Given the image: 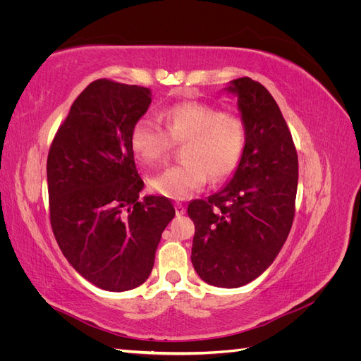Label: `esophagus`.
<instances>
[{"label": "esophagus", "mask_w": 361, "mask_h": 361, "mask_svg": "<svg viewBox=\"0 0 361 361\" xmlns=\"http://www.w3.org/2000/svg\"><path fill=\"white\" fill-rule=\"evenodd\" d=\"M174 211H176V215L179 216V215H183L187 209H185V206L182 203H176L174 204Z\"/></svg>", "instance_id": "obj_1"}]
</instances>
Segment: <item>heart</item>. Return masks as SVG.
Wrapping results in <instances>:
<instances>
[{"label":"heart","instance_id":"obj_1","mask_svg":"<svg viewBox=\"0 0 361 361\" xmlns=\"http://www.w3.org/2000/svg\"><path fill=\"white\" fill-rule=\"evenodd\" d=\"M166 129L140 118L130 129L129 143L137 159L157 166L166 159L173 143L183 145L178 166L169 167L152 179V188L164 197L185 200L200 191L209 174L220 182L238 169L247 146V128L236 114L203 102H180L164 111Z\"/></svg>","mask_w":361,"mask_h":361}]
</instances>
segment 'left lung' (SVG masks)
I'll return each mask as SVG.
<instances>
[{"instance_id": "left-lung-1", "label": "left lung", "mask_w": 361, "mask_h": 361, "mask_svg": "<svg viewBox=\"0 0 361 361\" xmlns=\"http://www.w3.org/2000/svg\"><path fill=\"white\" fill-rule=\"evenodd\" d=\"M238 97L247 128L244 157L224 188L188 204L195 233L191 262L207 285L233 289L276 260L290 232L298 157L274 97L248 76L224 89Z\"/></svg>"}]
</instances>
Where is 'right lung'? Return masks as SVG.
Wrapping results in <instances>:
<instances>
[{
    "instance_id": "add662e5",
    "label": "right lung",
    "mask_w": 361,
    "mask_h": 361,
    "mask_svg": "<svg viewBox=\"0 0 361 361\" xmlns=\"http://www.w3.org/2000/svg\"><path fill=\"white\" fill-rule=\"evenodd\" d=\"M150 102L146 87L93 81L72 104L48 154L54 236L72 268L104 290L143 285L176 214L167 197L138 200L145 182L129 137Z\"/></svg>"
}]
</instances>
